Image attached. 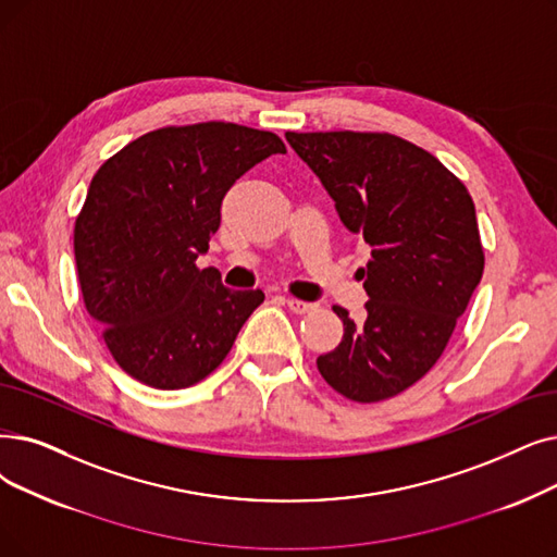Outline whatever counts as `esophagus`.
<instances>
[{
    "mask_svg": "<svg viewBox=\"0 0 557 557\" xmlns=\"http://www.w3.org/2000/svg\"><path fill=\"white\" fill-rule=\"evenodd\" d=\"M282 300H284V305H286L288 309H292L294 313H309V311L317 309V305H313V302L298 300V298H292V296H288V298H282Z\"/></svg>",
    "mask_w": 557,
    "mask_h": 557,
    "instance_id": "1",
    "label": "esophagus"
}]
</instances>
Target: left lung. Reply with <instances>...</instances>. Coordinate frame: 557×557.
<instances>
[{
    "instance_id": "8db88e82",
    "label": "left lung",
    "mask_w": 557,
    "mask_h": 557,
    "mask_svg": "<svg viewBox=\"0 0 557 557\" xmlns=\"http://www.w3.org/2000/svg\"><path fill=\"white\" fill-rule=\"evenodd\" d=\"M342 223L371 246L364 321L332 307L344 338L317 367L334 392L377 403L442 357L485 269L467 186L419 145L380 132H286Z\"/></svg>"
}]
</instances>
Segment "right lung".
Wrapping results in <instances>:
<instances>
[{
	"label": "right lung",
	"instance_id": "1",
	"mask_svg": "<svg viewBox=\"0 0 557 557\" xmlns=\"http://www.w3.org/2000/svg\"><path fill=\"white\" fill-rule=\"evenodd\" d=\"M284 152L273 132L213 120L143 134L95 173L75 221L77 275L111 357L134 380L186 389L232 350L263 292H234L196 259L232 184Z\"/></svg>",
	"mask_w": 557,
	"mask_h": 557
}]
</instances>
